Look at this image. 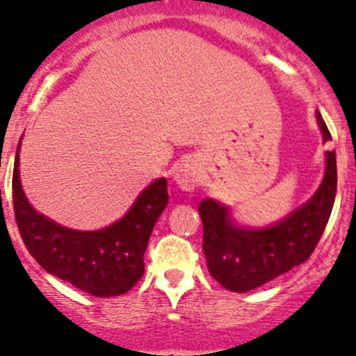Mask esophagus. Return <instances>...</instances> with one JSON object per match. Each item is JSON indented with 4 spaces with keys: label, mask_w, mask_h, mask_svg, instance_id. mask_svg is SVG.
<instances>
[{
    "label": "esophagus",
    "mask_w": 356,
    "mask_h": 356,
    "mask_svg": "<svg viewBox=\"0 0 356 356\" xmlns=\"http://www.w3.org/2000/svg\"><path fill=\"white\" fill-rule=\"evenodd\" d=\"M175 182L182 191H191L197 188L198 182V170L191 161H184L179 165L177 172H175Z\"/></svg>",
    "instance_id": "esophagus-1"
}]
</instances>
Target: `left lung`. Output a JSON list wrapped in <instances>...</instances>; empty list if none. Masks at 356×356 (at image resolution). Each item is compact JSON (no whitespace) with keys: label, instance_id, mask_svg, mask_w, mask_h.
Listing matches in <instances>:
<instances>
[{"label":"left lung","instance_id":"obj_1","mask_svg":"<svg viewBox=\"0 0 356 356\" xmlns=\"http://www.w3.org/2000/svg\"><path fill=\"white\" fill-rule=\"evenodd\" d=\"M316 114L323 140H332L321 114ZM335 189V151H327V170L316 195L270 228L248 230L235 227L225 205L211 198L202 200L198 205L204 223L202 248L212 277L227 290L245 293L307 261L328 223Z\"/></svg>","mask_w":356,"mask_h":356}]
</instances>
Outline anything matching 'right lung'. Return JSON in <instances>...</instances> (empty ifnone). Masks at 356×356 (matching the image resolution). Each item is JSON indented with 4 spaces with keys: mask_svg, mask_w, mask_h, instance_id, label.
Masks as SVG:
<instances>
[{
    "mask_svg": "<svg viewBox=\"0 0 356 356\" xmlns=\"http://www.w3.org/2000/svg\"><path fill=\"white\" fill-rule=\"evenodd\" d=\"M13 212L29 254L49 274L95 297H118L144 275V253L159 214L168 204L167 181L138 195L128 214L96 232L59 227L28 204L19 181V145L12 177Z\"/></svg>",
    "mask_w": 356,
    "mask_h": 356,
    "instance_id": "obj_1",
    "label": "right lung"
}]
</instances>
